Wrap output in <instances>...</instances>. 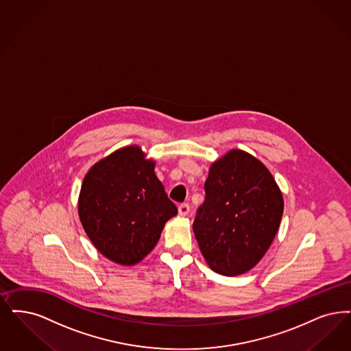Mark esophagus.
<instances>
[{"instance_id":"1","label":"esophagus","mask_w":351,"mask_h":351,"mask_svg":"<svg viewBox=\"0 0 351 351\" xmlns=\"http://www.w3.org/2000/svg\"><path fill=\"white\" fill-rule=\"evenodd\" d=\"M189 205L188 204H182V205H179V214L182 215V217H185V215H188L189 214Z\"/></svg>"}]
</instances>
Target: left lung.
Here are the masks:
<instances>
[{"instance_id":"obj_1","label":"left lung","mask_w":351,"mask_h":351,"mask_svg":"<svg viewBox=\"0 0 351 351\" xmlns=\"http://www.w3.org/2000/svg\"><path fill=\"white\" fill-rule=\"evenodd\" d=\"M282 214V193L269 169L235 149L211 165L193 231L209 267L238 276L267 253Z\"/></svg>"}]
</instances>
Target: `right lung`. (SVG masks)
Masks as SVG:
<instances>
[{"label": "right lung", "mask_w": 351, "mask_h": 351, "mask_svg": "<svg viewBox=\"0 0 351 351\" xmlns=\"http://www.w3.org/2000/svg\"><path fill=\"white\" fill-rule=\"evenodd\" d=\"M154 167L138 146H126L84 176L78 199L81 223L99 252L116 264L140 263L178 214Z\"/></svg>", "instance_id": "add662e5"}]
</instances>
